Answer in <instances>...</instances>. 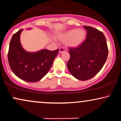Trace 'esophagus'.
<instances>
[{
  "mask_svg": "<svg viewBox=\"0 0 121 121\" xmlns=\"http://www.w3.org/2000/svg\"><path fill=\"white\" fill-rule=\"evenodd\" d=\"M64 51H65V49H64V48H62V47H61V48H59V53H62L63 52H64Z\"/></svg>",
  "mask_w": 121,
  "mask_h": 121,
  "instance_id": "esophagus-1",
  "label": "esophagus"
}]
</instances>
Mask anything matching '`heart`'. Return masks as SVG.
<instances>
[{"label":"heart","mask_w":121,"mask_h":121,"mask_svg":"<svg viewBox=\"0 0 121 121\" xmlns=\"http://www.w3.org/2000/svg\"><path fill=\"white\" fill-rule=\"evenodd\" d=\"M59 40L66 41V45L71 48H76L83 43L86 38V32L82 29H73L60 33L57 35Z\"/></svg>","instance_id":"heart-1"}]
</instances>
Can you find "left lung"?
<instances>
[{
  "mask_svg": "<svg viewBox=\"0 0 121 121\" xmlns=\"http://www.w3.org/2000/svg\"><path fill=\"white\" fill-rule=\"evenodd\" d=\"M87 38L78 48L69 49L70 59L67 68L78 80L86 81L98 73L106 62L108 54L106 39L99 30L83 26Z\"/></svg>",
  "mask_w": 121,
  "mask_h": 121,
  "instance_id": "8db88e82",
  "label": "left lung"
}]
</instances>
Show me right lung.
I'll return each mask as SVG.
<instances>
[{
	"label": "right lung",
	"mask_w": 121,
	"mask_h": 121,
	"mask_svg": "<svg viewBox=\"0 0 121 121\" xmlns=\"http://www.w3.org/2000/svg\"><path fill=\"white\" fill-rule=\"evenodd\" d=\"M23 30L18 31L11 39L8 54L9 66L20 79L28 82H36L49 72L59 49L52 51L44 49L36 52L26 51L20 41Z\"/></svg>",
	"instance_id": "add662e5"
}]
</instances>
